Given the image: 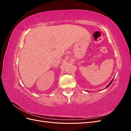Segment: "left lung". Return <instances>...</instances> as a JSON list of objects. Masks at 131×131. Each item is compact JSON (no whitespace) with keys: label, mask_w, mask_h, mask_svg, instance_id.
<instances>
[{"label":"left lung","mask_w":131,"mask_h":131,"mask_svg":"<svg viewBox=\"0 0 131 131\" xmlns=\"http://www.w3.org/2000/svg\"><path fill=\"white\" fill-rule=\"evenodd\" d=\"M114 78H113V79H112V80L110 81V82L109 83V84H108V85H107V86L106 87V88H105V89H106V88H108V87H109V86H110V85H111V84H112V82H113V80H114Z\"/></svg>","instance_id":"1"}]
</instances>
